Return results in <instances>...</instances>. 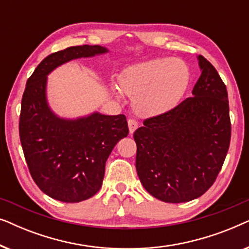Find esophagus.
Segmentation results:
<instances>
[{"instance_id":"obj_1","label":"esophagus","mask_w":249,"mask_h":249,"mask_svg":"<svg viewBox=\"0 0 249 249\" xmlns=\"http://www.w3.org/2000/svg\"><path fill=\"white\" fill-rule=\"evenodd\" d=\"M128 127H129V132H130V134H134V131L138 128V122L136 121L135 119H129Z\"/></svg>"}]
</instances>
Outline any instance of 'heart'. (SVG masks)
Here are the masks:
<instances>
[{"instance_id":"b5f03b06","label":"heart","mask_w":249,"mask_h":249,"mask_svg":"<svg viewBox=\"0 0 249 249\" xmlns=\"http://www.w3.org/2000/svg\"><path fill=\"white\" fill-rule=\"evenodd\" d=\"M189 69L180 59L156 57L135 64L120 74L121 89L135 97V107L145 115L171 110L185 94Z\"/></svg>"}]
</instances>
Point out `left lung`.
Instances as JSON below:
<instances>
[{
    "label": "left lung",
    "mask_w": 249,
    "mask_h": 249,
    "mask_svg": "<svg viewBox=\"0 0 249 249\" xmlns=\"http://www.w3.org/2000/svg\"><path fill=\"white\" fill-rule=\"evenodd\" d=\"M202 74L172 110L144 120L134 134L136 170L144 188L162 202L185 203L215 181L231 138L229 101L215 68L199 55Z\"/></svg>",
    "instance_id": "left-lung-1"
}]
</instances>
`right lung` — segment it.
I'll return each instance as SVG.
<instances>
[{"label":"right lung","mask_w":249,"mask_h":249,"mask_svg":"<svg viewBox=\"0 0 249 249\" xmlns=\"http://www.w3.org/2000/svg\"><path fill=\"white\" fill-rule=\"evenodd\" d=\"M107 52L100 45L68 47L46 56L27 80L19 121L23 155L38 188L61 202H81L100 190L108 155L129 129L124 114L59 118L46 101L47 74L68 61Z\"/></svg>","instance_id":"right-lung-1"}]
</instances>
